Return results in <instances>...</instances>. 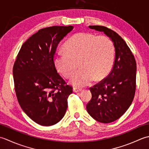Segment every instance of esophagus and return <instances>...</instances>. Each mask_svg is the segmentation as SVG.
Wrapping results in <instances>:
<instances>
[{"label":"esophagus","mask_w":149,"mask_h":149,"mask_svg":"<svg viewBox=\"0 0 149 149\" xmlns=\"http://www.w3.org/2000/svg\"><path fill=\"white\" fill-rule=\"evenodd\" d=\"M73 92L74 93H78V92H79V91H81V89H78V88H76V87H74V88H73Z\"/></svg>","instance_id":"esophagus-1"}]
</instances>
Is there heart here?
<instances>
[{
  "mask_svg": "<svg viewBox=\"0 0 149 149\" xmlns=\"http://www.w3.org/2000/svg\"><path fill=\"white\" fill-rule=\"evenodd\" d=\"M65 52L54 56V63L63 77H72L78 64L80 69L75 72L71 82L77 87H84L95 80L107 76L113 66L114 49L107 36L81 32L72 35L64 44Z\"/></svg>",
  "mask_w": 149,
  "mask_h": 149,
  "instance_id": "obj_1",
  "label": "heart"
}]
</instances>
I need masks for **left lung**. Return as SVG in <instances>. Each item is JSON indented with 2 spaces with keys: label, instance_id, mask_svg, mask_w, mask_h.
<instances>
[{
  "label": "left lung",
  "instance_id": "1",
  "mask_svg": "<svg viewBox=\"0 0 149 149\" xmlns=\"http://www.w3.org/2000/svg\"><path fill=\"white\" fill-rule=\"evenodd\" d=\"M89 28L104 32L115 48L113 68L107 77L90 88L92 98L87 113L100 123H108L122 116L131 105L136 91V62L125 40L115 31L102 26Z\"/></svg>",
  "mask_w": 149,
  "mask_h": 149
}]
</instances>
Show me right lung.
I'll return each mask as SVG.
<instances>
[{
	"instance_id": "right-lung-1",
	"label": "right lung",
	"mask_w": 149,
	"mask_h": 149,
	"mask_svg": "<svg viewBox=\"0 0 149 149\" xmlns=\"http://www.w3.org/2000/svg\"><path fill=\"white\" fill-rule=\"evenodd\" d=\"M74 27L52 26L41 29L21 47L13 74L18 102L31 119L51 126L62 119L72 87L57 72L54 55L59 42Z\"/></svg>"
}]
</instances>
